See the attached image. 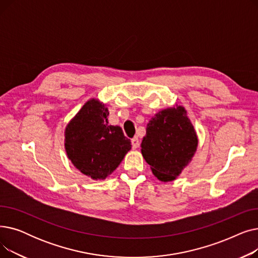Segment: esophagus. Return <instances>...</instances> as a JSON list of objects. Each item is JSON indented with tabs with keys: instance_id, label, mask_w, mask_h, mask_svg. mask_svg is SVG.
Returning a JSON list of instances; mask_svg holds the SVG:
<instances>
[{
	"instance_id": "34e87169",
	"label": "esophagus",
	"mask_w": 258,
	"mask_h": 258,
	"mask_svg": "<svg viewBox=\"0 0 258 258\" xmlns=\"http://www.w3.org/2000/svg\"><path fill=\"white\" fill-rule=\"evenodd\" d=\"M139 144H140V142H139V139L137 137H134L132 139V146H133L134 150H136V148H138Z\"/></svg>"
}]
</instances>
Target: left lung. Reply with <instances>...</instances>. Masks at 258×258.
<instances>
[{
  "label": "left lung",
  "instance_id": "1",
  "mask_svg": "<svg viewBox=\"0 0 258 258\" xmlns=\"http://www.w3.org/2000/svg\"><path fill=\"white\" fill-rule=\"evenodd\" d=\"M198 146L197 133L181 105L162 110L146 127L142 155L162 182L173 181L191 161Z\"/></svg>",
  "mask_w": 258,
  "mask_h": 258
}]
</instances>
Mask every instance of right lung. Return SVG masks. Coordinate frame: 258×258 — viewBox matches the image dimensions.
Segmentation results:
<instances>
[{
	"mask_svg": "<svg viewBox=\"0 0 258 258\" xmlns=\"http://www.w3.org/2000/svg\"><path fill=\"white\" fill-rule=\"evenodd\" d=\"M108 111L96 99L89 100L67 125L64 147L73 165L93 180H103L131 150V140L120 126L110 125Z\"/></svg>",
	"mask_w": 258,
	"mask_h": 258,
	"instance_id": "obj_1",
	"label": "right lung"
}]
</instances>
